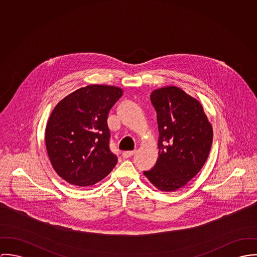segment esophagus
I'll list each match as a JSON object with an SVG mask.
<instances>
[{
  "label": "esophagus",
  "mask_w": 257,
  "mask_h": 257,
  "mask_svg": "<svg viewBox=\"0 0 257 257\" xmlns=\"http://www.w3.org/2000/svg\"><path fill=\"white\" fill-rule=\"evenodd\" d=\"M134 154H135V151H127V152H123L122 153V157L124 159H128V158L132 157Z\"/></svg>",
  "instance_id": "1"
}]
</instances>
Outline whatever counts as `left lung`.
Here are the masks:
<instances>
[{
	"label": "left lung",
	"mask_w": 257,
	"mask_h": 257,
	"mask_svg": "<svg viewBox=\"0 0 257 257\" xmlns=\"http://www.w3.org/2000/svg\"><path fill=\"white\" fill-rule=\"evenodd\" d=\"M151 101L157 112L159 158L148 179L162 191L183 187L208 159L213 129L199 101L176 86L154 90Z\"/></svg>",
	"instance_id": "obj_1"
}]
</instances>
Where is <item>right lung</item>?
<instances>
[{
    "mask_svg": "<svg viewBox=\"0 0 257 257\" xmlns=\"http://www.w3.org/2000/svg\"><path fill=\"white\" fill-rule=\"evenodd\" d=\"M119 87L91 85L64 97L49 117L45 144L50 162L67 182L89 186L113 170L107 116L122 96Z\"/></svg>",
    "mask_w": 257,
    "mask_h": 257,
    "instance_id": "1",
    "label": "right lung"
}]
</instances>
